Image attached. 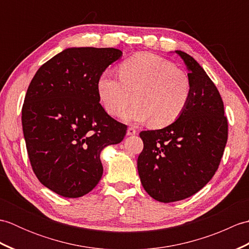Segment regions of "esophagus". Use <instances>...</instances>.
<instances>
[{"mask_svg":"<svg viewBox=\"0 0 249 249\" xmlns=\"http://www.w3.org/2000/svg\"><path fill=\"white\" fill-rule=\"evenodd\" d=\"M137 134V130H136V128H134V127H129L128 129H127V135L128 136H134V135H136Z\"/></svg>","mask_w":249,"mask_h":249,"instance_id":"1","label":"esophagus"}]
</instances>
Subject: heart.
<instances>
[{"mask_svg": "<svg viewBox=\"0 0 249 249\" xmlns=\"http://www.w3.org/2000/svg\"><path fill=\"white\" fill-rule=\"evenodd\" d=\"M119 78L105 71L97 80V93L106 112L126 121L146 122L162 128L174 123L186 109L192 94L187 73L161 56L139 52L118 68Z\"/></svg>", "mask_w": 249, "mask_h": 249, "instance_id": "b5f03b06", "label": "heart"}]
</instances>
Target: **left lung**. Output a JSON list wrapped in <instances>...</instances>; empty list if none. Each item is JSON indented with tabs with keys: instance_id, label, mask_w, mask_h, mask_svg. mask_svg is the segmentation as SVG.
I'll use <instances>...</instances> for the list:
<instances>
[{
	"instance_id": "left-lung-1",
	"label": "left lung",
	"mask_w": 249,
	"mask_h": 249,
	"mask_svg": "<svg viewBox=\"0 0 249 249\" xmlns=\"http://www.w3.org/2000/svg\"><path fill=\"white\" fill-rule=\"evenodd\" d=\"M192 83L186 109L167 127L143 130L137 161L145 192L160 202L186 199L217 171L228 140V120L217 88L199 63L183 51Z\"/></svg>"
}]
</instances>
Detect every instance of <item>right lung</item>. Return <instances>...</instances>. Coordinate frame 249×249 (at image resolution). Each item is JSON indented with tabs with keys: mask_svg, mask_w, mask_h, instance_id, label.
<instances>
[{
	"mask_svg": "<svg viewBox=\"0 0 249 249\" xmlns=\"http://www.w3.org/2000/svg\"><path fill=\"white\" fill-rule=\"evenodd\" d=\"M115 48H68L39 67L22 106V129L39 182L66 198H79L103 176L100 152L124 139L127 126L99 104L97 80L119 60Z\"/></svg>",
	"mask_w": 249,
	"mask_h": 249,
	"instance_id": "add662e5",
	"label": "right lung"
}]
</instances>
